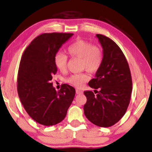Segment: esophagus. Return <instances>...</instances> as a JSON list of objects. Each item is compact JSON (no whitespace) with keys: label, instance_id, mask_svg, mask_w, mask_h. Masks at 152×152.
Wrapping results in <instances>:
<instances>
[{"label":"esophagus","instance_id":"obj_1","mask_svg":"<svg viewBox=\"0 0 152 152\" xmlns=\"http://www.w3.org/2000/svg\"><path fill=\"white\" fill-rule=\"evenodd\" d=\"M76 91L77 94H81V93H83V91H82V90H80V89H76Z\"/></svg>","mask_w":152,"mask_h":152}]
</instances>
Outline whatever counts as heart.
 Segmentation results:
<instances>
[{
    "label": "heart",
    "mask_w": 152,
    "mask_h": 152,
    "mask_svg": "<svg viewBox=\"0 0 152 152\" xmlns=\"http://www.w3.org/2000/svg\"><path fill=\"white\" fill-rule=\"evenodd\" d=\"M68 53L71 57L82 59V66L90 72H95L101 67L103 56L101 48L94 46L88 41L78 40L71 44L67 48ZM55 65L61 72L67 69L68 56L66 54L58 52L54 57ZM89 80V76L86 72L71 74L65 82L76 88H80Z\"/></svg>",
    "instance_id": "heart-1"
}]
</instances>
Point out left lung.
<instances>
[{
	"instance_id": "obj_1",
	"label": "left lung",
	"mask_w": 152,
	"mask_h": 152,
	"mask_svg": "<svg viewBox=\"0 0 152 152\" xmlns=\"http://www.w3.org/2000/svg\"><path fill=\"white\" fill-rule=\"evenodd\" d=\"M96 37L102 47L103 59L95 78L90 80L88 85L99 91L83 92L87 98L83 110L86 118L93 124L108 127L120 120L127 111L133 88L132 78L120 48L104 35L97 34Z\"/></svg>"
}]
</instances>
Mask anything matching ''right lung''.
I'll use <instances>...</instances> for the list:
<instances>
[{
	"instance_id": "obj_1",
	"label": "right lung",
	"mask_w": 152,
	"mask_h": 152,
	"mask_svg": "<svg viewBox=\"0 0 152 152\" xmlns=\"http://www.w3.org/2000/svg\"><path fill=\"white\" fill-rule=\"evenodd\" d=\"M72 33H44L25 49L19 64L18 92L30 117L38 124L51 126L65 118L75 96L73 87L63 84L56 91L51 82L57 69L54 57Z\"/></svg>"
}]
</instances>
